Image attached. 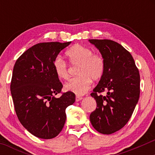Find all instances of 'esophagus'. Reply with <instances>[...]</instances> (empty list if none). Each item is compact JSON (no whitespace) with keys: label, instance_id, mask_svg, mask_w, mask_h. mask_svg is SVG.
Listing matches in <instances>:
<instances>
[{"label":"esophagus","instance_id":"34e87169","mask_svg":"<svg viewBox=\"0 0 155 155\" xmlns=\"http://www.w3.org/2000/svg\"><path fill=\"white\" fill-rule=\"evenodd\" d=\"M82 99V97H80V96H76V98H75V101H79Z\"/></svg>","mask_w":155,"mask_h":155}]
</instances>
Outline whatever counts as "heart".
Returning a JSON list of instances; mask_svg holds the SVG:
<instances>
[{
  "instance_id": "heart-1",
  "label": "heart",
  "mask_w": 155,
  "mask_h": 155,
  "mask_svg": "<svg viewBox=\"0 0 155 155\" xmlns=\"http://www.w3.org/2000/svg\"><path fill=\"white\" fill-rule=\"evenodd\" d=\"M68 61L74 66H78V77L72 78L64 85L66 91L78 95L84 94L90 88L92 80H98L102 77L105 71V61L103 56L94 54L92 48L77 44L67 51ZM53 66L57 77L66 80L69 77L66 61L57 57L53 62Z\"/></svg>"
}]
</instances>
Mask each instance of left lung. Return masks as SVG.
Wrapping results in <instances>:
<instances>
[{"instance_id":"1","label":"left lung","mask_w":155,"mask_h":155,"mask_svg":"<svg viewBox=\"0 0 155 155\" xmlns=\"http://www.w3.org/2000/svg\"><path fill=\"white\" fill-rule=\"evenodd\" d=\"M105 61V71L91 96L97 107L90 116L99 133L109 135L130 119L140 97V74L130 52L109 39H89ZM106 91L105 96L98 93Z\"/></svg>"}]
</instances>
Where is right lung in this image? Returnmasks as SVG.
Segmentation results:
<instances>
[{"instance_id": "obj_1", "label": "right lung", "mask_w": 155, "mask_h": 155, "mask_svg": "<svg viewBox=\"0 0 155 155\" xmlns=\"http://www.w3.org/2000/svg\"><path fill=\"white\" fill-rule=\"evenodd\" d=\"M71 41L44 42L27 49L16 61L10 91L16 114L21 124L42 139L56 137L64 126L65 109L75 101L67 92L59 98L63 84L55 73L53 62Z\"/></svg>"}]
</instances>
